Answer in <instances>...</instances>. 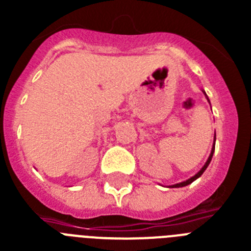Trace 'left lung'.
I'll use <instances>...</instances> for the list:
<instances>
[{"instance_id":"obj_1","label":"left lung","mask_w":251,"mask_h":251,"mask_svg":"<svg viewBox=\"0 0 251 251\" xmlns=\"http://www.w3.org/2000/svg\"><path fill=\"white\" fill-rule=\"evenodd\" d=\"M203 93L205 94V92H204V90H203ZM205 98H207V100H208V102H209V98H208V97H207V94H205ZM209 103H210V102H209ZM214 145H216V134H214V142H213V147H212V151H210V154H209V157H208L207 162H205V165H204L203 167H201V171L198 172V174H195V175H194L193 177L187 178L186 181H182V182H178V184L171 185V186H168V187H184V186H187V185H190L191 182H194V181L197 180V178H199V177H201V175H203V172L205 171V170H207V167H208V166H209L210 161H212V157H213V153H214Z\"/></svg>"}]
</instances>
